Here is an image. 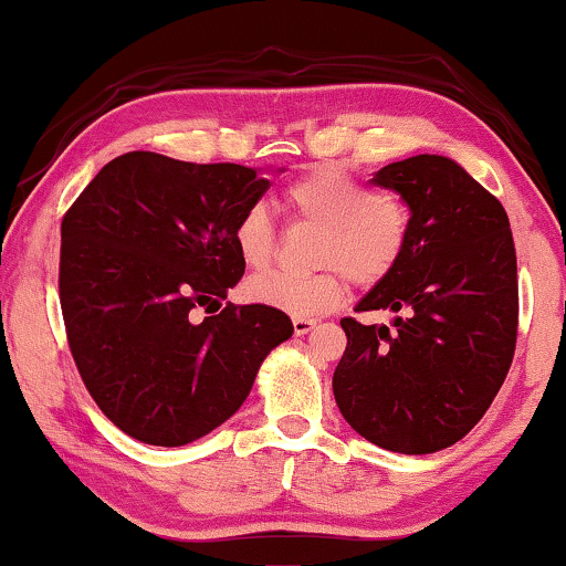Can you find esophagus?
Returning a JSON list of instances; mask_svg holds the SVG:
<instances>
[{
	"mask_svg": "<svg viewBox=\"0 0 566 566\" xmlns=\"http://www.w3.org/2000/svg\"><path fill=\"white\" fill-rule=\"evenodd\" d=\"M292 325H294V336H305V333L313 331L317 323L310 321V317H294Z\"/></svg>",
	"mask_w": 566,
	"mask_h": 566,
	"instance_id": "obj_1",
	"label": "esophagus"
}]
</instances>
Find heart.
<instances>
[{
    "label": "heart",
    "instance_id": "b5f03b06",
    "mask_svg": "<svg viewBox=\"0 0 566 566\" xmlns=\"http://www.w3.org/2000/svg\"><path fill=\"white\" fill-rule=\"evenodd\" d=\"M284 202L297 218L321 226L315 274H261L245 282V297L282 313L310 317L344 300V272L356 284H377L392 272L408 243V210L395 197L374 192L336 166H315L294 179ZM238 259L261 272L276 256V233L264 207H249L233 228Z\"/></svg>",
    "mask_w": 566,
    "mask_h": 566
}]
</instances>
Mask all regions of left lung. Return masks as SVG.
Returning a JSON list of instances; mask_svg holds the SVG:
<instances>
[{
	"instance_id": "1",
	"label": "left lung",
	"mask_w": 566,
	"mask_h": 566,
	"mask_svg": "<svg viewBox=\"0 0 566 566\" xmlns=\"http://www.w3.org/2000/svg\"><path fill=\"white\" fill-rule=\"evenodd\" d=\"M410 210L397 266L356 310L397 313L392 328L344 317L333 374L340 416L366 441L433 453L472 431L503 387L518 336V266L507 214L446 156L420 154L371 177Z\"/></svg>"
}]
</instances>
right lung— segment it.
I'll list each match as a JSON object with an SVG mask.
<instances>
[{
  "instance_id": "1",
  "label": "right lung",
  "mask_w": 566,
  "mask_h": 566,
  "mask_svg": "<svg viewBox=\"0 0 566 566\" xmlns=\"http://www.w3.org/2000/svg\"><path fill=\"white\" fill-rule=\"evenodd\" d=\"M269 179L238 164L130 150L61 222V310L99 410L135 441L185 446L226 423L259 366L292 338L266 305L220 307L245 264L233 228Z\"/></svg>"
}]
</instances>
